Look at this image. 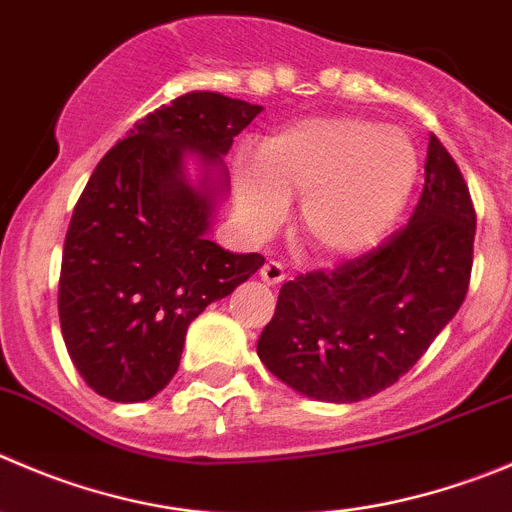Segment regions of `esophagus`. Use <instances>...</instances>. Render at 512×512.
Returning <instances> with one entry per match:
<instances>
[{
  "mask_svg": "<svg viewBox=\"0 0 512 512\" xmlns=\"http://www.w3.org/2000/svg\"><path fill=\"white\" fill-rule=\"evenodd\" d=\"M259 276H261V281H264V284H271V286L281 284V281L286 279L284 266L276 264V261H266V264L261 266V274Z\"/></svg>",
  "mask_w": 512,
  "mask_h": 512,
  "instance_id": "34e87169",
  "label": "esophagus"
}]
</instances>
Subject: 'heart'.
<instances>
[{"label":"heart","mask_w":512,"mask_h":512,"mask_svg":"<svg viewBox=\"0 0 512 512\" xmlns=\"http://www.w3.org/2000/svg\"><path fill=\"white\" fill-rule=\"evenodd\" d=\"M420 173L410 135L362 118H314L269 135L236 175V211L266 236L301 198V228L326 259L372 251L405 211Z\"/></svg>","instance_id":"1"}]
</instances>
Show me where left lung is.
I'll use <instances>...</instances> for the list:
<instances>
[{
  "label": "left lung",
  "instance_id": "1",
  "mask_svg": "<svg viewBox=\"0 0 512 512\" xmlns=\"http://www.w3.org/2000/svg\"><path fill=\"white\" fill-rule=\"evenodd\" d=\"M475 211L460 168L430 135L410 223L367 256L286 281L256 352L276 379L349 405L392 387L462 306Z\"/></svg>",
  "mask_w": 512,
  "mask_h": 512
}]
</instances>
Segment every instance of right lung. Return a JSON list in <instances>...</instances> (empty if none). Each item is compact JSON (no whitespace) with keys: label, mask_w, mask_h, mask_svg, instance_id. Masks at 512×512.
I'll return each mask as SVG.
<instances>
[{"label":"right lung","mask_w":512,"mask_h":512,"mask_svg":"<svg viewBox=\"0 0 512 512\" xmlns=\"http://www.w3.org/2000/svg\"><path fill=\"white\" fill-rule=\"evenodd\" d=\"M261 110L186 92L138 120L87 180L57 306L72 364L100 397H155L178 372L191 321L264 266L208 238L231 191L223 155Z\"/></svg>","instance_id":"add662e5"}]
</instances>
